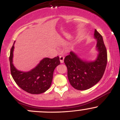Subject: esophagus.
<instances>
[{
	"instance_id": "obj_1",
	"label": "esophagus",
	"mask_w": 120,
	"mask_h": 120,
	"mask_svg": "<svg viewBox=\"0 0 120 120\" xmlns=\"http://www.w3.org/2000/svg\"><path fill=\"white\" fill-rule=\"evenodd\" d=\"M64 57L63 56H60V61L61 63H64Z\"/></svg>"
}]
</instances>
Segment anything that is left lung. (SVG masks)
I'll list each match as a JSON object with an SVG mask.
<instances>
[{"label": "left lung", "instance_id": "8db88e82", "mask_svg": "<svg viewBox=\"0 0 120 120\" xmlns=\"http://www.w3.org/2000/svg\"><path fill=\"white\" fill-rule=\"evenodd\" d=\"M94 38L97 41L96 49L98 52L94 61H86L79 58L71 51L64 59L68 69V77L74 89L85 90L96 85L102 78L107 63V52L103 37L96 29Z\"/></svg>", "mask_w": 120, "mask_h": 120}]
</instances>
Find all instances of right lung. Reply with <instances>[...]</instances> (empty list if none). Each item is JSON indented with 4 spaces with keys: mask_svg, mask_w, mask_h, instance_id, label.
<instances>
[{
    "mask_svg": "<svg viewBox=\"0 0 120 120\" xmlns=\"http://www.w3.org/2000/svg\"><path fill=\"white\" fill-rule=\"evenodd\" d=\"M14 42L10 52L11 73L17 85L21 89L32 94H39L45 93L52 83L53 71L60 64L59 57L43 59L35 68L29 71H19L13 64Z\"/></svg>",
    "mask_w": 120,
    "mask_h": 120,
    "instance_id": "1",
    "label": "right lung"
}]
</instances>
